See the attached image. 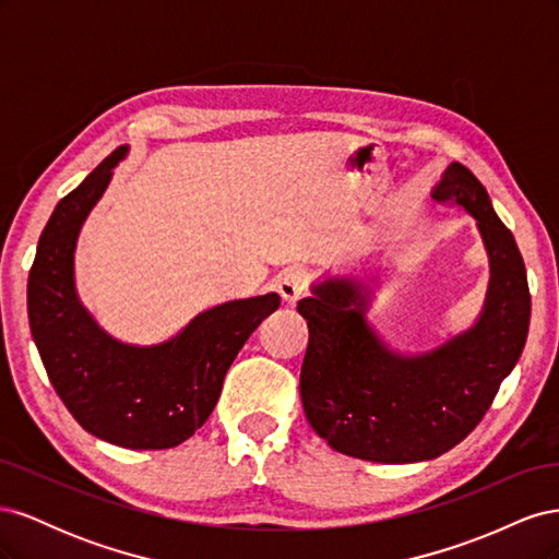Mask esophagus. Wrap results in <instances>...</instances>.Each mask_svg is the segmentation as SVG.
<instances>
[{
  "instance_id": "1",
  "label": "esophagus",
  "mask_w": 559,
  "mask_h": 559,
  "mask_svg": "<svg viewBox=\"0 0 559 559\" xmlns=\"http://www.w3.org/2000/svg\"><path fill=\"white\" fill-rule=\"evenodd\" d=\"M306 289H308L306 270L292 267V270H286V273L277 280V292H280V296H282L286 306H296V302L302 296H306Z\"/></svg>"
}]
</instances>
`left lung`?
Listing matches in <instances>:
<instances>
[{"label": "left lung", "instance_id": "obj_1", "mask_svg": "<svg viewBox=\"0 0 559 559\" xmlns=\"http://www.w3.org/2000/svg\"><path fill=\"white\" fill-rule=\"evenodd\" d=\"M431 195L476 218L487 251V292L468 329L429 349L389 345L368 319L382 286L380 267L319 277L298 302L310 329L300 368L302 411L333 450L357 460L427 462L462 443L527 341V270L485 186L462 163H450Z\"/></svg>", "mask_w": 559, "mask_h": 559}]
</instances>
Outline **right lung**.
I'll return each instance as SVG.
<instances>
[{
    "label": "right lung",
    "instance_id": "add662e5",
    "mask_svg": "<svg viewBox=\"0 0 559 559\" xmlns=\"http://www.w3.org/2000/svg\"><path fill=\"white\" fill-rule=\"evenodd\" d=\"M126 156L128 146L116 148L50 214L29 270L27 314L48 380L83 429L118 448L165 450L205 425L230 364L280 296L222 302L156 345L123 343L99 326L79 298L74 253Z\"/></svg>",
    "mask_w": 559,
    "mask_h": 559
}]
</instances>
